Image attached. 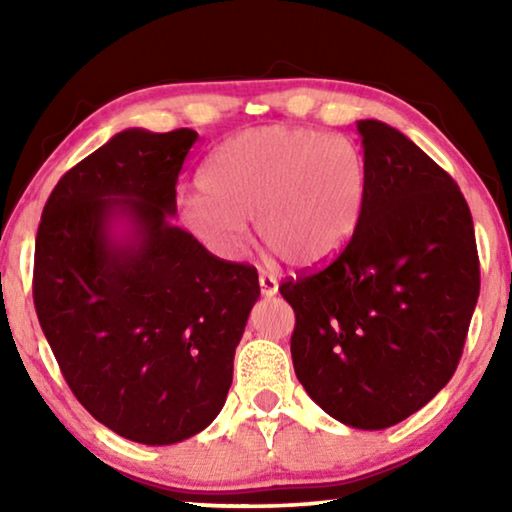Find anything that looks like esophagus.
<instances>
[{
  "label": "esophagus",
  "mask_w": 512,
  "mask_h": 512,
  "mask_svg": "<svg viewBox=\"0 0 512 512\" xmlns=\"http://www.w3.org/2000/svg\"><path fill=\"white\" fill-rule=\"evenodd\" d=\"M258 284H261V293H263L265 298H272L279 291L277 279L272 277V275H268V272H261V275H258Z\"/></svg>",
  "instance_id": "obj_1"
}]
</instances>
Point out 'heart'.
I'll return each instance as SVG.
<instances>
[{
  "label": "heart",
  "instance_id": "1",
  "mask_svg": "<svg viewBox=\"0 0 512 512\" xmlns=\"http://www.w3.org/2000/svg\"><path fill=\"white\" fill-rule=\"evenodd\" d=\"M205 193L179 200L186 228L233 258L254 219L258 240L293 268H317L352 240L368 198V165L345 137L270 125L244 130L209 156Z\"/></svg>",
  "mask_w": 512,
  "mask_h": 512
}]
</instances>
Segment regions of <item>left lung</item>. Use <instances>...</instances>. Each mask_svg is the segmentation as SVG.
<instances>
[{"label": "left lung", "instance_id": "8db88e82", "mask_svg": "<svg viewBox=\"0 0 512 512\" xmlns=\"http://www.w3.org/2000/svg\"><path fill=\"white\" fill-rule=\"evenodd\" d=\"M368 165L359 228L326 268L279 286L296 377L321 410L377 431L424 408L459 366L480 261L457 181L403 132L356 123Z\"/></svg>", "mask_w": 512, "mask_h": 512}]
</instances>
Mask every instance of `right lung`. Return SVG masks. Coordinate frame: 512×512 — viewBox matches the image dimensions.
<instances>
[{
	"mask_svg": "<svg viewBox=\"0 0 512 512\" xmlns=\"http://www.w3.org/2000/svg\"><path fill=\"white\" fill-rule=\"evenodd\" d=\"M198 132H118L48 198L34 244L39 324L72 394L118 436L172 445L214 422L258 272L172 226ZM129 221L116 238L113 221Z\"/></svg>",
	"mask_w": 512,
	"mask_h": 512,
	"instance_id": "right-lung-1",
	"label": "right lung"
}]
</instances>
